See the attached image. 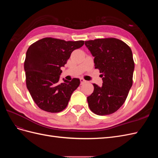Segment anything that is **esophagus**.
Returning <instances> with one entry per match:
<instances>
[{
    "instance_id": "1",
    "label": "esophagus",
    "mask_w": 158,
    "mask_h": 158,
    "mask_svg": "<svg viewBox=\"0 0 158 158\" xmlns=\"http://www.w3.org/2000/svg\"><path fill=\"white\" fill-rule=\"evenodd\" d=\"M80 84H81V85L86 82V81H85V80L84 79H83V78H80Z\"/></svg>"
}]
</instances>
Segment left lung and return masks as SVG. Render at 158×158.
Masks as SVG:
<instances>
[{
  "label": "left lung",
  "mask_w": 158,
  "mask_h": 158,
  "mask_svg": "<svg viewBox=\"0 0 158 158\" xmlns=\"http://www.w3.org/2000/svg\"><path fill=\"white\" fill-rule=\"evenodd\" d=\"M85 45L103 80L101 87L93 84L94 92L87 98L89 107L98 115L112 114L125 103L132 87L135 63L131 49L113 37L85 41Z\"/></svg>",
  "instance_id": "left-lung-1"
}]
</instances>
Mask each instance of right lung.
<instances>
[{
	"label": "right lung",
	"mask_w": 158,
	"mask_h": 158,
	"mask_svg": "<svg viewBox=\"0 0 158 158\" xmlns=\"http://www.w3.org/2000/svg\"><path fill=\"white\" fill-rule=\"evenodd\" d=\"M84 41H66L45 37L31 44L26 52L24 70L27 88L37 106L49 113H59L69 103L72 94L80 85L78 78L59 82L60 68L74 50Z\"/></svg>",
	"instance_id": "add662e5"
}]
</instances>
